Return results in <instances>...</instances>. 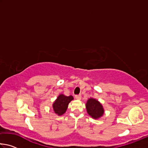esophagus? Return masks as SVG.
<instances>
[{
	"label": "esophagus",
	"instance_id": "esophagus-1",
	"mask_svg": "<svg viewBox=\"0 0 148 148\" xmlns=\"http://www.w3.org/2000/svg\"><path fill=\"white\" fill-rule=\"evenodd\" d=\"M75 97H76V99H77V100H80L82 99V95L81 94H79V95H76V96H75Z\"/></svg>",
	"mask_w": 148,
	"mask_h": 148
}]
</instances>
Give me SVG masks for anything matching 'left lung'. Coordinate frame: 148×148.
Segmentation results:
<instances>
[{
  "mask_svg": "<svg viewBox=\"0 0 148 148\" xmlns=\"http://www.w3.org/2000/svg\"><path fill=\"white\" fill-rule=\"evenodd\" d=\"M86 108L87 113L94 119L99 118L104 114L102 106L96 99H89L87 102Z\"/></svg>",
  "mask_w": 148,
  "mask_h": 148,
  "instance_id": "1",
  "label": "left lung"
}]
</instances>
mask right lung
I'll return each mask as SVG.
<instances>
[{
  "instance_id": "1",
  "label": "right lung",
  "mask_w": 148,
  "mask_h": 148,
  "mask_svg": "<svg viewBox=\"0 0 148 148\" xmlns=\"http://www.w3.org/2000/svg\"><path fill=\"white\" fill-rule=\"evenodd\" d=\"M73 97L64 96V95H60L53 104V108L55 113L61 116L63 114L67 109L69 102L73 100Z\"/></svg>"
}]
</instances>
